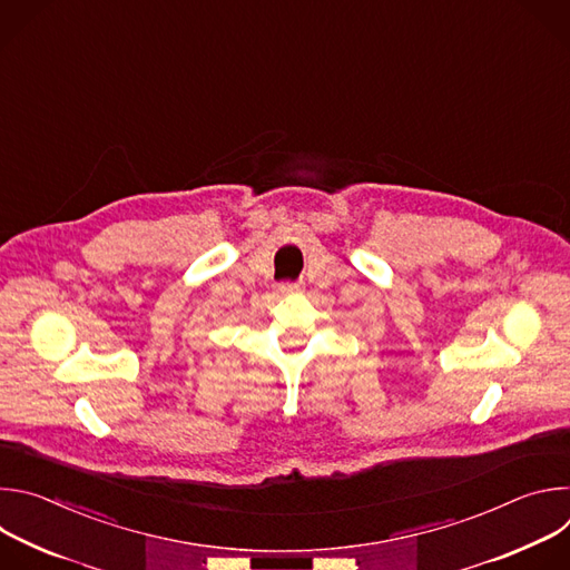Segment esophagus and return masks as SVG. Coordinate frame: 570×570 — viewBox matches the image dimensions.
<instances>
[{
    "mask_svg": "<svg viewBox=\"0 0 570 570\" xmlns=\"http://www.w3.org/2000/svg\"><path fill=\"white\" fill-rule=\"evenodd\" d=\"M277 291L284 293V295L299 293V291H302V284H299V282H282V284H277Z\"/></svg>",
    "mask_w": 570,
    "mask_h": 570,
    "instance_id": "obj_1",
    "label": "esophagus"
}]
</instances>
